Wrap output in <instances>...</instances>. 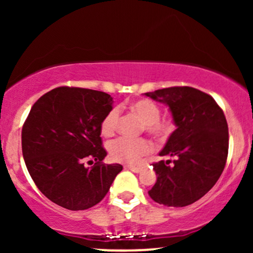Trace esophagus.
Segmentation results:
<instances>
[{
	"label": "esophagus",
	"instance_id": "esophagus-1",
	"mask_svg": "<svg viewBox=\"0 0 253 253\" xmlns=\"http://www.w3.org/2000/svg\"><path fill=\"white\" fill-rule=\"evenodd\" d=\"M125 168H127V169H129L130 171H133V172H140L141 170H143V168L141 167H135V165H126Z\"/></svg>",
	"mask_w": 253,
	"mask_h": 253
}]
</instances>
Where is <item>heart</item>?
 <instances>
[{"label": "heart", "mask_w": 253, "mask_h": 253, "mask_svg": "<svg viewBox=\"0 0 253 253\" xmlns=\"http://www.w3.org/2000/svg\"><path fill=\"white\" fill-rule=\"evenodd\" d=\"M130 109L144 121L145 129L156 138L165 140L175 130V121L171 118L161 119V108L151 100H139L130 103ZM120 109L114 107L109 110L101 123V133L104 136L112 135L118 127ZM152 150L147 139H129L120 136L108 144V152L113 161L121 163H136L141 157Z\"/></svg>", "instance_id": "heart-1"}]
</instances>
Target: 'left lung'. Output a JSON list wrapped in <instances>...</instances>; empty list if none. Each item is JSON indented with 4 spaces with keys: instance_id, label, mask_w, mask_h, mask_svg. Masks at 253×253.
Masks as SVG:
<instances>
[{
    "instance_id": "left-lung-1",
    "label": "left lung",
    "mask_w": 253,
    "mask_h": 253,
    "mask_svg": "<svg viewBox=\"0 0 253 253\" xmlns=\"http://www.w3.org/2000/svg\"><path fill=\"white\" fill-rule=\"evenodd\" d=\"M169 107L177 128L159 155L175 157L153 163L157 182L149 195L168 207L196 202L221 176L228 155L225 114L211 95L191 86H171L145 92Z\"/></svg>"
}]
</instances>
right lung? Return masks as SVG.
Segmentation results:
<instances>
[{
  "label": "right lung",
  "mask_w": 253,
  "mask_h": 253,
  "mask_svg": "<svg viewBox=\"0 0 253 253\" xmlns=\"http://www.w3.org/2000/svg\"><path fill=\"white\" fill-rule=\"evenodd\" d=\"M112 104L103 91L59 86L32 107L21 132L22 155L38 189L60 207H94L123 170L120 164L102 163L107 152L101 123ZM85 160L95 164L85 168Z\"/></svg>",
  "instance_id": "add662e5"
}]
</instances>
